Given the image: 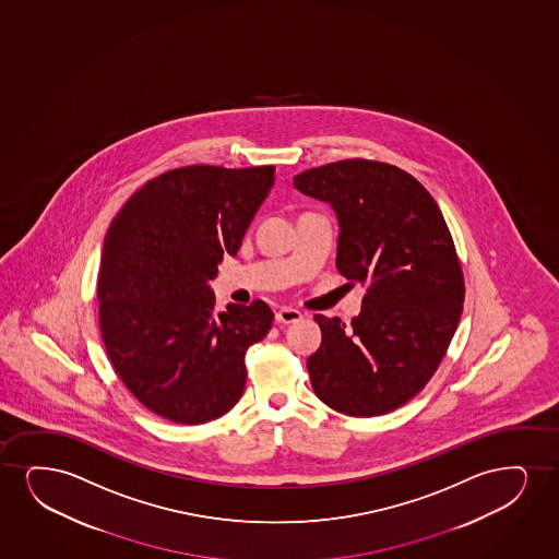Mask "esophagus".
<instances>
[{
	"mask_svg": "<svg viewBox=\"0 0 559 559\" xmlns=\"http://www.w3.org/2000/svg\"><path fill=\"white\" fill-rule=\"evenodd\" d=\"M302 319V313L300 311L295 310V308H282V310L276 313L277 323H282V325H289V323H297Z\"/></svg>",
	"mask_w": 559,
	"mask_h": 559,
	"instance_id": "obj_1",
	"label": "esophagus"
}]
</instances>
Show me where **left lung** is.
<instances>
[{
    "label": "left lung",
    "instance_id": "1",
    "mask_svg": "<svg viewBox=\"0 0 559 559\" xmlns=\"http://www.w3.org/2000/svg\"><path fill=\"white\" fill-rule=\"evenodd\" d=\"M297 191L338 217L336 269L367 295L352 325L316 316L321 346L311 388L346 416H382L416 396L460 323L465 283L444 215L411 174L376 160H340L298 174Z\"/></svg>",
    "mask_w": 559,
    "mask_h": 559
}]
</instances>
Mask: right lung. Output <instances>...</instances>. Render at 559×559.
<instances>
[{"instance_id":"obj_1","label":"right lung","mask_w":559,"mask_h":559,"mask_svg":"<svg viewBox=\"0 0 559 559\" xmlns=\"http://www.w3.org/2000/svg\"><path fill=\"white\" fill-rule=\"evenodd\" d=\"M274 166H185L135 191L109 226L99 331L132 395L174 424L223 416L246 388V352L269 334L262 300L215 308L210 282L236 254L274 185Z\"/></svg>"}]
</instances>
